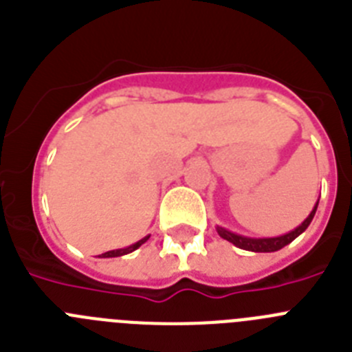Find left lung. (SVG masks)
<instances>
[{"instance_id":"obj_1","label":"left lung","mask_w":352,"mask_h":352,"mask_svg":"<svg viewBox=\"0 0 352 352\" xmlns=\"http://www.w3.org/2000/svg\"><path fill=\"white\" fill-rule=\"evenodd\" d=\"M317 204H319V199H317L316 206L314 210L310 211V214L307 219L301 222V226H298L296 229H292L291 232L287 234H282V236H275V238H248V236H241V234H236V232L229 231L226 227H220L217 226V232L220 234V238L227 239V241H231L232 245H236L238 248H243V250H250V252H276L284 248L285 245H289L291 241L298 238L301 232H305V229L310 226L312 222L314 214L317 211Z\"/></svg>"}]
</instances>
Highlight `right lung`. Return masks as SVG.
I'll return each mask as SVG.
<instances>
[{
	"label": "right lung",
	"instance_id": "add662e5",
	"mask_svg": "<svg viewBox=\"0 0 352 352\" xmlns=\"http://www.w3.org/2000/svg\"><path fill=\"white\" fill-rule=\"evenodd\" d=\"M148 239H149V236H144V238H142V239H139L138 243L130 245V247H126V248H116V250H109V252H105V254H102L100 257H120V256H125V254H130V252L138 250V248L141 247L142 243H146Z\"/></svg>",
	"mask_w": 352,
	"mask_h": 352
}]
</instances>
